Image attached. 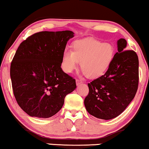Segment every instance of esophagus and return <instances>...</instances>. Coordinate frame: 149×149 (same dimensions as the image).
<instances>
[{
  "label": "esophagus",
  "instance_id": "obj_1",
  "mask_svg": "<svg viewBox=\"0 0 149 149\" xmlns=\"http://www.w3.org/2000/svg\"><path fill=\"white\" fill-rule=\"evenodd\" d=\"M76 85L78 86L79 84H80L81 83H82V81L80 80H76Z\"/></svg>",
  "mask_w": 149,
  "mask_h": 149
}]
</instances>
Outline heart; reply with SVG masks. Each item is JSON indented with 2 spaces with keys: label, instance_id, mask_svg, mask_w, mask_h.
<instances>
[{
  "label": "heart",
  "instance_id": "obj_1",
  "mask_svg": "<svg viewBox=\"0 0 149 149\" xmlns=\"http://www.w3.org/2000/svg\"><path fill=\"white\" fill-rule=\"evenodd\" d=\"M73 50L65 49L62 56V68L67 73L80 68L88 78L95 79L108 70L115 55L113 46L109 42H102L93 38L76 40Z\"/></svg>",
  "mask_w": 149,
  "mask_h": 149
}]
</instances>
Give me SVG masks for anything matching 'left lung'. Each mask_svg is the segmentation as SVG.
<instances>
[{
	"label": "left lung",
	"instance_id": "8db88e82",
	"mask_svg": "<svg viewBox=\"0 0 149 149\" xmlns=\"http://www.w3.org/2000/svg\"><path fill=\"white\" fill-rule=\"evenodd\" d=\"M118 52L104 75L88 84L84 99L89 114L102 120L116 118L127 108L136 94L139 82V61L134 51L127 50L124 38L117 41Z\"/></svg>",
	"mask_w": 149,
	"mask_h": 149
}]
</instances>
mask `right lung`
I'll return each mask as SVG.
<instances>
[{
  "mask_svg": "<svg viewBox=\"0 0 149 149\" xmlns=\"http://www.w3.org/2000/svg\"><path fill=\"white\" fill-rule=\"evenodd\" d=\"M71 31H41L20 43L10 67L17 103L31 117L48 118L62 109L65 97L76 88L75 79L61 68Z\"/></svg>",
  "mask_w": 149,
  "mask_h": 149,
  "instance_id": "1",
  "label": "right lung"
}]
</instances>
